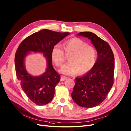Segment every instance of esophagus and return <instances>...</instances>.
<instances>
[{
    "label": "esophagus",
    "instance_id": "esophagus-1",
    "mask_svg": "<svg viewBox=\"0 0 131 131\" xmlns=\"http://www.w3.org/2000/svg\"><path fill=\"white\" fill-rule=\"evenodd\" d=\"M67 79V77H64V76H62V77H61V78H60V81H64L65 80H66Z\"/></svg>",
    "mask_w": 131,
    "mask_h": 131
}]
</instances>
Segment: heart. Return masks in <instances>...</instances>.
Returning <instances> with one entry per match:
<instances>
[{"instance_id":"1","label":"heart","mask_w":131,"mask_h":131,"mask_svg":"<svg viewBox=\"0 0 131 131\" xmlns=\"http://www.w3.org/2000/svg\"><path fill=\"white\" fill-rule=\"evenodd\" d=\"M66 53H71L70 61L61 67L59 72L65 75H75L86 73L94 66L97 53L95 49L79 38H73L66 41L64 46ZM51 58L54 64L60 66L65 61L63 49L59 44L55 45L51 50Z\"/></svg>"}]
</instances>
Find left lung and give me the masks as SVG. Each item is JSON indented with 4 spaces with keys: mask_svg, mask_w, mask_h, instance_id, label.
<instances>
[{
    "mask_svg": "<svg viewBox=\"0 0 131 131\" xmlns=\"http://www.w3.org/2000/svg\"><path fill=\"white\" fill-rule=\"evenodd\" d=\"M77 35L90 39L97 51V58L92 70L75 79L72 98L81 107H93L105 99L112 87L114 55L109 44L94 33L80 32Z\"/></svg>",
    "mask_w": 131,
    "mask_h": 131,
    "instance_id": "1",
    "label": "left lung"
}]
</instances>
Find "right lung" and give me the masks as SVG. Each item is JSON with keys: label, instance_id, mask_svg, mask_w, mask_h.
Masks as SVG:
<instances>
[{"label": "right lung", "instance_id": "1", "mask_svg": "<svg viewBox=\"0 0 131 131\" xmlns=\"http://www.w3.org/2000/svg\"><path fill=\"white\" fill-rule=\"evenodd\" d=\"M69 35L70 33L67 32L43 29L25 38L16 51L15 56L16 77L28 97L38 105L48 104L54 97V88L60 77L52 66L51 50L55 45ZM31 52L41 53L46 60V71L40 76H32L26 70L25 59Z\"/></svg>", "mask_w": 131, "mask_h": 131}]
</instances>
